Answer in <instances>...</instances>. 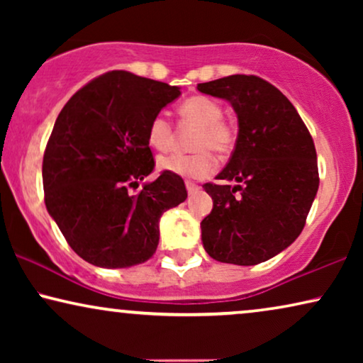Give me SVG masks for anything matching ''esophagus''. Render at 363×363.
<instances>
[{
    "mask_svg": "<svg viewBox=\"0 0 363 363\" xmlns=\"http://www.w3.org/2000/svg\"><path fill=\"white\" fill-rule=\"evenodd\" d=\"M186 190L190 195H193V193H196L198 190H200V186L196 185V183H191V182H186Z\"/></svg>",
    "mask_w": 363,
    "mask_h": 363,
    "instance_id": "34e87169",
    "label": "esophagus"
}]
</instances>
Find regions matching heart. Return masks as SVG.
I'll return each instance as SVG.
<instances>
[{"instance_id": "heart-1", "label": "heart", "mask_w": 363, "mask_h": 363, "mask_svg": "<svg viewBox=\"0 0 363 363\" xmlns=\"http://www.w3.org/2000/svg\"><path fill=\"white\" fill-rule=\"evenodd\" d=\"M180 116L185 122L198 127L193 138L195 153H167L157 158L158 170L186 178H206L216 170L218 155H230L236 145L238 130L231 122L223 118V106L206 96H193L182 102ZM147 140L155 150L165 152L173 145V127L163 113H158L148 123Z\"/></svg>"}]
</instances>
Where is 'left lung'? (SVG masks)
I'll list each match as a JSON object with an SVG mask.
<instances>
[{
  "instance_id": "8db88e82",
  "label": "left lung",
  "mask_w": 363,
  "mask_h": 363,
  "mask_svg": "<svg viewBox=\"0 0 363 363\" xmlns=\"http://www.w3.org/2000/svg\"><path fill=\"white\" fill-rule=\"evenodd\" d=\"M198 91L225 99L238 117L235 150L216 177L223 183L203 185L213 200L201 221L203 247L220 262L259 264L306 225L319 188L314 142L289 99L264 79L236 74Z\"/></svg>"
}]
</instances>
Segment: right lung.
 I'll return each instance as SVG.
<instances>
[{
  "label": "right lung",
  "mask_w": 363,
  "mask_h": 363,
  "mask_svg": "<svg viewBox=\"0 0 363 363\" xmlns=\"http://www.w3.org/2000/svg\"><path fill=\"white\" fill-rule=\"evenodd\" d=\"M180 87L112 71L69 99L43 160L44 201L69 246L94 266L142 264L157 251L158 223L186 200L185 183L153 170L148 123Z\"/></svg>",
  "instance_id": "add662e5"
}]
</instances>
